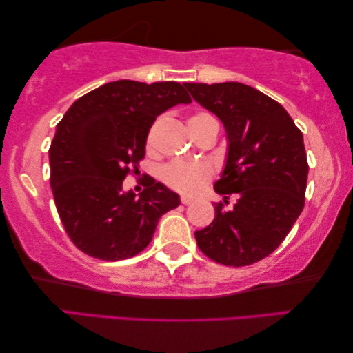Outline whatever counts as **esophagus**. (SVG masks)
<instances>
[{
  "label": "esophagus",
  "instance_id": "1",
  "mask_svg": "<svg viewBox=\"0 0 353 353\" xmlns=\"http://www.w3.org/2000/svg\"><path fill=\"white\" fill-rule=\"evenodd\" d=\"M181 203H183V205H190V203H192V199L186 197V195H183V197H181Z\"/></svg>",
  "mask_w": 353,
  "mask_h": 353
}]
</instances>
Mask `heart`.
Here are the masks:
<instances>
[{"mask_svg": "<svg viewBox=\"0 0 353 353\" xmlns=\"http://www.w3.org/2000/svg\"><path fill=\"white\" fill-rule=\"evenodd\" d=\"M216 122V119L208 112H199L189 117L188 125L189 130L194 131L206 123ZM211 167L206 163H184V161H175V163L167 164L163 169V181L167 186L176 192L184 195H195L199 190L210 181Z\"/></svg>", "mask_w": 353, "mask_h": 353, "instance_id": "obj_1", "label": "heart"}]
</instances>
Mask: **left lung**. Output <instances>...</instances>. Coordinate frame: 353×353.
Listing matches in <instances>:
<instances>
[{"label": "left lung", "instance_id": "8db88e82", "mask_svg": "<svg viewBox=\"0 0 353 353\" xmlns=\"http://www.w3.org/2000/svg\"><path fill=\"white\" fill-rule=\"evenodd\" d=\"M186 89L223 123L227 159L214 190L225 203L236 199L230 210L214 205V221L195 231L197 245L219 264L250 265L281 244L303 210V134L280 103L247 84L188 83Z\"/></svg>", "mask_w": 353, "mask_h": 353}]
</instances>
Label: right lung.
Here are the masks:
<instances>
[{
    "instance_id": "add662e5",
    "label": "right lung",
    "mask_w": 353,
    "mask_h": 353,
    "mask_svg": "<svg viewBox=\"0 0 353 353\" xmlns=\"http://www.w3.org/2000/svg\"><path fill=\"white\" fill-rule=\"evenodd\" d=\"M192 103L180 83L120 79L78 98L56 126L50 147L51 189L57 214L85 255L120 261L141 253L161 216L180 195L150 180L139 194L123 190L131 169L145 156L158 115Z\"/></svg>"
}]
</instances>
